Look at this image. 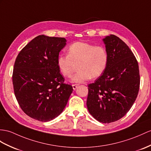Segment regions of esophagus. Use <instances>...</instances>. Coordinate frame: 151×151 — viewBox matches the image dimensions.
<instances>
[{"mask_svg":"<svg viewBox=\"0 0 151 151\" xmlns=\"http://www.w3.org/2000/svg\"><path fill=\"white\" fill-rule=\"evenodd\" d=\"M78 84H72V88H73V90H76V88H77V87H78Z\"/></svg>","mask_w":151,"mask_h":151,"instance_id":"34e87169","label":"esophagus"}]
</instances>
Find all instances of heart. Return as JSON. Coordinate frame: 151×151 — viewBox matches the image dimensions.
Here are the masks:
<instances>
[{"instance_id": "1", "label": "heart", "mask_w": 151, "mask_h": 151, "mask_svg": "<svg viewBox=\"0 0 151 151\" xmlns=\"http://www.w3.org/2000/svg\"><path fill=\"white\" fill-rule=\"evenodd\" d=\"M68 56L59 55L57 66L60 73L65 77L71 75L75 65L78 64L79 72L73 74L71 81L81 83L101 76L108 63L107 50L102 46H95L86 42L73 43L67 50Z\"/></svg>"}]
</instances>
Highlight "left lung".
Returning a JSON list of instances; mask_svg holds the SVG:
<instances>
[{"mask_svg":"<svg viewBox=\"0 0 151 151\" xmlns=\"http://www.w3.org/2000/svg\"><path fill=\"white\" fill-rule=\"evenodd\" d=\"M109 60L104 72L88 84L86 106L93 118L102 123L120 119L129 111L139 87V67L131 49L116 36L102 39Z\"/></svg>","mask_w":151,"mask_h":151,"instance_id":"left-lung-1","label":"left lung"}]
</instances>
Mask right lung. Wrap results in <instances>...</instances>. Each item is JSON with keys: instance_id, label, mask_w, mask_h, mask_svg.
<instances>
[{"instance_id": "add662e5", "label": "right lung", "mask_w": 151, "mask_h": 151, "mask_svg": "<svg viewBox=\"0 0 151 151\" xmlns=\"http://www.w3.org/2000/svg\"><path fill=\"white\" fill-rule=\"evenodd\" d=\"M65 38L36 36L17 56L14 65V92L29 116L49 122L63 112L73 88L64 83L57 66L59 53L67 45Z\"/></svg>"}]
</instances>
